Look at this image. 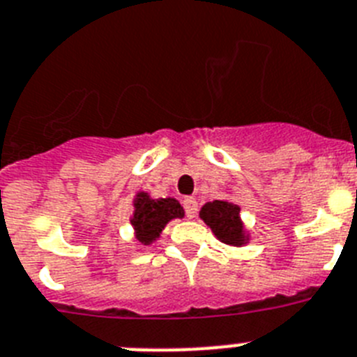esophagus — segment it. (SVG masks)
I'll use <instances>...</instances> for the list:
<instances>
[{
	"mask_svg": "<svg viewBox=\"0 0 357 357\" xmlns=\"http://www.w3.org/2000/svg\"><path fill=\"white\" fill-rule=\"evenodd\" d=\"M183 206H185V212H187L188 219H194L197 213V201L194 197H185L183 201Z\"/></svg>",
	"mask_w": 357,
	"mask_h": 357,
	"instance_id": "esophagus-1",
	"label": "esophagus"
}]
</instances>
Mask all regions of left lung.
<instances>
[{
    "label": "left lung",
    "instance_id": "8db88e82",
    "mask_svg": "<svg viewBox=\"0 0 357 357\" xmlns=\"http://www.w3.org/2000/svg\"><path fill=\"white\" fill-rule=\"evenodd\" d=\"M199 217L212 230L217 241H221L226 246L243 248L252 241V234L241 217V206L234 201H208L201 206Z\"/></svg>",
    "mask_w": 357,
    "mask_h": 357
}]
</instances>
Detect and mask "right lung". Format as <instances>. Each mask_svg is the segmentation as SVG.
Here are the masks:
<instances>
[{
    "instance_id": "add662e5",
    "label": "right lung",
    "mask_w": 357,
    "mask_h": 357,
    "mask_svg": "<svg viewBox=\"0 0 357 357\" xmlns=\"http://www.w3.org/2000/svg\"><path fill=\"white\" fill-rule=\"evenodd\" d=\"M185 210L174 197L154 199L149 192H136L132 199L131 225L135 237L144 246H151L161 237V231L174 219H183Z\"/></svg>"
}]
</instances>
